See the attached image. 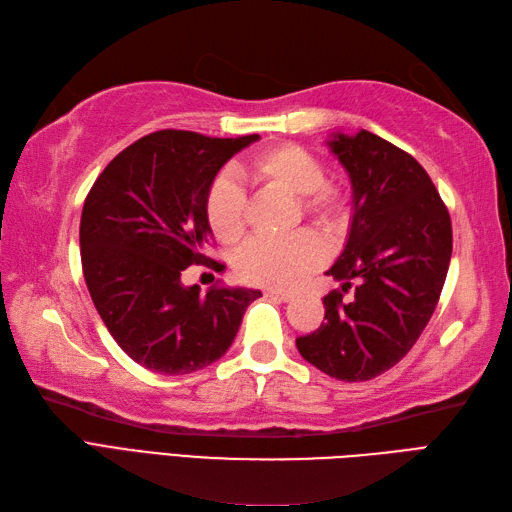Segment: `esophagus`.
<instances>
[{
  "instance_id": "obj_1",
  "label": "esophagus",
  "mask_w": 512,
  "mask_h": 512,
  "mask_svg": "<svg viewBox=\"0 0 512 512\" xmlns=\"http://www.w3.org/2000/svg\"><path fill=\"white\" fill-rule=\"evenodd\" d=\"M265 295H267V298H271V300H278V302H289V300L293 298L291 293L276 291V289H267V291H265Z\"/></svg>"
}]
</instances>
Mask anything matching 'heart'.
Instances as JSON below:
<instances>
[{
    "instance_id": "obj_1",
    "label": "heart",
    "mask_w": 512,
    "mask_h": 512,
    "mask_svg": "<svg viewBox=\"0 0 512 512\" xmlns=\"http://www.w3.org/2000/svg\"><path fill=\"white\" fill-rule=\"evenodd\" d=\"M243 177L258 186H274L298 197L306 221L324 232H333L346 212V192L337 181L324 179L320 157L298 144H276L256 153L243 166ZM206 219L214 236L223 243H236L245 232V192L232 177H219L206 192ZM324 249L311 234L289 238L256 236L238 254V276L252 285L293 289L320 267Z\"/></svg>"
}]
</instances>
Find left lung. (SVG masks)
Segmentation results:
<instances>
[{"mask_svg": "<svg viewBox=\"0 0 512 512\" xmlns=\"http://www.w3.org/2000/svg\"><path fill=\"white\" fill-rule=\"evenodd\" d=\"M352 184V223L326 271L355 284L324 295V322L295 339L300 355L339 381H370L412 350L436 311L451 260V219L425 168L370 131L326 142Z\"/></svg>", "mask_w": 512, "mask_h": 512, "instance_id": "left-lung-1", "label": "left lung"}]
</instances>
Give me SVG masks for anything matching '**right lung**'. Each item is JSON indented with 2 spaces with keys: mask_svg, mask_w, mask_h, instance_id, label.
Returning a JSON list of instances; mask_svg holds the SVG:
<instances>
[{
  "mask_svg": "<svg viewBox=\"0 0 512 512\" xmlns=\"http://www.w3.org/2000/svg\"><path fill=\"white\" fill-rule=\"evenodd\" d=\"M256 140L155 131L113 157L85 199L81 260L89 295L118 346L157 374H190L221 359L247 306L260 298L245 287L201 295L197 285H181V271L212 260L208 188Z\"/></svg>",
  "mask_w": 512,
  "mask_h": 512,
  "instance_id": "obj_1",
  "label": "right lung"
}]
</instances>
